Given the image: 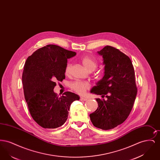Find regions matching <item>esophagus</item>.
<instances>
[{"label": "esophagus", "instance_id": "obj_1", "mask_svg": "<svg viewBox=\"0 0 160 160\" xmlns=\"http://www.w3.org/2000/svg\"><path fill=\"white\" fill-rule=\"evenodd\" d=\"M80 100H81V101H87L88 99H87L86 98H84V97H81V98H80Z\"/></svg>", "mask_w": 160, "mask_h": 160}]
</instances>
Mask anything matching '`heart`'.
I'll use <instances>...</instances> for the list:
<instances>
[{
	"label": "heart",
	"instance_id": "1",
	"mask_svg": "<svg viewBox=\"0 0 160 160\" xmlns=\"http://www.w3.org/2000/svg\"><path fill=\"white\" fill-rule=\"evenodd\" d=\"M81 62L84 68L89 71L95 70L98 66L97 60L90 56H85L81 59ZM71 71V64L68 63L65 69V74L66 76H69ZM90 84L86 82L75 81L70 84V88L72 91L76 92L79 95H83L85 92L89 89Z\"/></svg>",
	"mask_w": 160,
	"mask_h": 160
}]
</instances>
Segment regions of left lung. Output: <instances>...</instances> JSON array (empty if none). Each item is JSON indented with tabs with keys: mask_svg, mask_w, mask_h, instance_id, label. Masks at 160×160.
Masks as SVG:
<instances>
[{
	"mask_svg": "<svg viewBox=\"0 0 160 160\" xmlns=\"http://www.w3.org/2000/svg\"><path fill=\"white\" fill-rule=\"evenodd\" d=\"M102 56L104 76L91 93L105 96L97 98L98 107L90 114L92 124L107 130L116 127L128 117L137 95L135 72L129 57L119 50L107 46L98 52Z\"/></svg>",
	"mask_w": 160,
	"mask_h": 160,
	"instance_id": "8db88e82",
	"label": "left lung"
}]
</instances>
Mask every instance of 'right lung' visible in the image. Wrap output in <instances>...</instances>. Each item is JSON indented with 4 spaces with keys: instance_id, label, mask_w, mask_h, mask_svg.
Here are the masks:
<instances>
[{
    "instance_id": "add662e5",
    "label": "right lung",
    "mask_w": 160,
    "mask_h": 160,
    "mask_svg": "<svg viewBox=\"0 0 160 160\" xmlns=\"http://www.w3.org/2000/svg\"><path fill=\"white\" fill-rule=\"evenodd\" d=\"M76 55L56 45L49 44L29 56L24 66V95L33 120L44 128H56L66 122L71 103L78 95L65 92L61 97L54 92L56 82L65 78L67 59Z\"/></svg>"
}]
</instances>
